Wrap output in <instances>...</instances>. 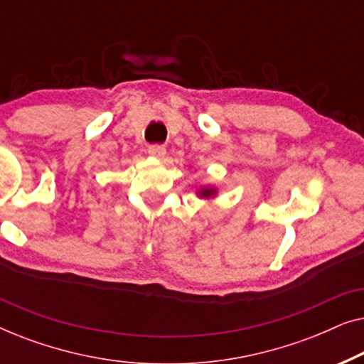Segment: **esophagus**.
Wrapping results in <instances>:
<instances>
[{"label": "esophagus", "instance_id": "34e87169", "mask_svg": "<svg viewBox=\"0 0 364 364\" xmlns=\"http://www.w3.org/2000/svg\"><path fill=\"white\" fill-rule=\"evenodd\" d=\"M149 156L156 157V159H162L164 156H166V147L164 146H159V144H154V146L149 147Z\"/></svg>", "mask_w": 364, "mask_h": 364}]
</instances>
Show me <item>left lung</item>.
<instances>
[{"instance_id":"obj_1","label":"left lung","mask_w":364,"mask_h":364,"mask_svg":"<svg viewBox=\"0 0 364 364\" xmlns=\"http://www.w3.org/2000/svg\"><path fill=\"white\" fill-rule=\"evenodd\" d=\"M213 193H215V188H200V191H198V196L200 197H212Z\"/></svg>"}]
</instances>
